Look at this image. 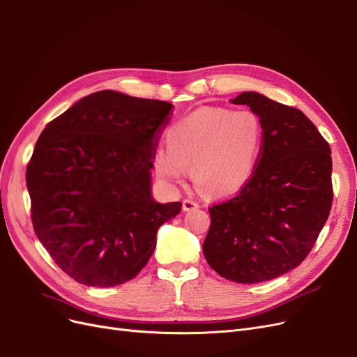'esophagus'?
I'll return each instance as SVG.
<instances>
[{"label": "esophagus", "instance_id": "obj_1", "mask_svg": "<svg viewBox=\"0 0 357 357\" xmlns=\"http://www.w3.org/2000/svg\"><path fill=\"white\" fill-rule=\"evenodd\" d=\"M182 208H183V211H194L199 208V203L191 200V199H185L182 202Z\"/></svg>", "mask_w": 357, "mask_h": 357}]
</instances>
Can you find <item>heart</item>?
<instances>
[{"instance_id":"obj_1","label":"heart","mask_w":357,"mask_h":357,"mask_svg":"<svg viewBox=\"0 0 357 357\" xmlns=\"http://www.w3.org/2000/svg\"><path fill=\"white\" fill-rule=\"evenodd\" d=\"M264 124L250 108L202 107L167 130V148L154 153L157 175L182 182L192 179L211 197H227L254 176L264 148Z\"/></svg>"}]
</instances>
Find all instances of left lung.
Instances as JSON below:
<instances>
[{
    "label": "left lung",
    "instance_id": "1",
    "mask_svg": "<svg viewBox=\"0 0 357 357\" xmlns=\"http://www.w3.org/2000/svg\"><path fill=\"white\" fill-rule=\"evenodd\" d=\"M231 102L259 114L264 148L246 185L209 208L203 254L224 279L259 283L298 267L312 252L332 208L331 148L300 109L255 91Z\"/></svg>",
    "mask_w": 357,
    "mask_h": 357
}]
</instances>
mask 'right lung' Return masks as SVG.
<instances>
[{
    "label": "right lung",
    "mask_w": 357,
    "mask_h": 357,
    "mask_svg": "<svg viewBox=\"0 0 357 357\" xmlns=\"http://www.w3.org/2000/svg\"><path fill=\"white\" fill-rule=\"evenodd\" d=\"M174 105L112 90L91 93L41 132L26 167L41 245L75 282L109 287L136 278L160 225L181 202L151 197L153 158Z\"/></svg>",
    "instance_id": "add662e5"
}]
</instances>
